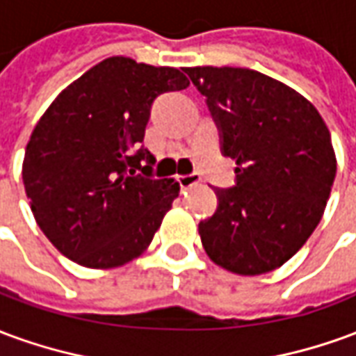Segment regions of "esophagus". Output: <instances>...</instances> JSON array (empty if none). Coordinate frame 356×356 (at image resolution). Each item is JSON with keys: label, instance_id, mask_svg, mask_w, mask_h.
I'll use <instances>...</instances> for the list:
<instances>
[{"label": "esophagus", "instance_id": "34e87169", "mask_svg": "<svg viewBox=\"0 0 356 356\" xmlns=\"http://www.w3.org/2000/svg\"><path fill=\"white\" fill-rule=\"evenodd\" d=\"M177 181L181 188L185 191V188H191V186L198 185L202 181L200 175H196V173H191V175H177Z\"/></svg>", "mask_w": 356, "mask_h": 356}]
</instances>
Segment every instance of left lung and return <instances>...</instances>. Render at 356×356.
<instances>
[{"label": "left lung", "mask_w": 356, "mask_h": 356, "mask_svg": "<svg viewBox=\"0 0 356 356\" xmlns=\"http://www.w3.org/2000/svg\"><path fill=\"white\" fill-rule=\"evenodd\" d=\"M221 150L236 160V186L216 188V213L200 221L211 261L234 275L282 267L321 223L336 179L330 131L311 101L250 68L194 66Z\"/></svg>", "instance_id": "obj_1"}]
</instances>
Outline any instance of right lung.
Instances as JSON below:
<instances>
[{
  "mask_svg": "<svg viewBox=\"0 0 356 356\" xmlns=\"http://www.w3.org/2000/svg\"><path fill=\"white\" fill-rule=\"evenodd\" d=\"M185 88L183 70L110 57L43 112L26 145L22 181L35 223L68 259L114 268L150 246L179 183L152 177L154 156L134 148L156 97Z\"/></svg>",
  "mask_w": 356,
  "mask_h": 356,
  "instance_id": "add662e5",
  "label": "right lung"
}]
</instances>
